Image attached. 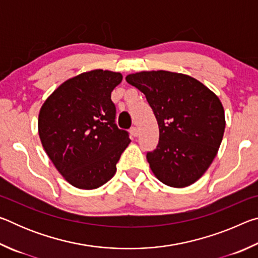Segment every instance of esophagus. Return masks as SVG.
I'll return each instance as SVG.
<instances>
[{
	"label": "esophagus",
	"mask_w": 258,
	"mask_h": 258,
	"mask_svg": "<svg viewBox=\"0 0 258 258\" xmlns=\"http://www.w3.org/2000/svg\"><path fill=\"white\" fill-rule=\"evenodd\" d=\"M130 133H131V135H132V137H138V134H139V130H138V127H135V126H133V127H131V130H130Z\"/></svg>",
	"instance_id": "34e87169"
}]
</instances>
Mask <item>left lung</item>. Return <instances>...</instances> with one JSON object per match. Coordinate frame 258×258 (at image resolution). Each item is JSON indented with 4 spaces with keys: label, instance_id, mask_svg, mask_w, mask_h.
Wrapping results in <instances>:
<instances>
[{
    "label": "left lung",
    "instance_id": "left-lung-1",
    "mask_svg": "<svg viewBox=\"0 0 258 258\" xmlns=\"http://www.w3.org/2000/svg\"><path fill=\"white\" fill-rule=\"evenodd\" d=\"M126 82L146 95L158 121V146L147 152L156 177L173 187L199 180L215 158L225 130L217 95L194 77L166 71L131 74Z\"/></svg>",
    "mask_w": 258,
    "mask_h": 258
}]
</instances>
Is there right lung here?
Wrapping results in <instances>:
<instances>
[{
	"mask_svg": "<svg viewBox=\"0 0 258 258\" xmlns=\"http://www.w3.org/2000/svg\"><path fill=\"white\" fill-rule=\"evenodd\" d=\"M119 73L95 69L62 83L45 100L38 115V134L52 163L72 185L92 190L116 173L127 148L128 132L115 123L111 92Z\"/></svg>",
	"mask_w": 258,
	"mask_h": 258,
	"instance_id": "right-lung-1",
	"label": "right lung"
}]
</instances>
